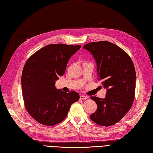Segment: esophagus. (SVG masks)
<instances>
[{
  "mask_svg": "<svg viewBox=\"0 0 153 153\" xmlns=\"http://www.w3.org/2000/svg\"><path fill=\"white\" fill-rule=\"evenodd\" d=\"M79 98L81 99H88V97L85 96V95H80Z\"/></svg>",
  "mask_w": 153,
  "mask_h": 153,
  "instance_id": "1",
  "label": "esophagus"
}]
</instances>
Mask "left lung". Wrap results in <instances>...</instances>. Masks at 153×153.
<instances>
[{"label":"left lung","mask_w":153,"mask_h":153,"mask_svg":"<svg viewBox=\"0 0 153 153\" xmlns=\"http://www.w3.org/2000/svg\"><path fill=\"white\" fill-rule=\"evenodd\" d=\"M83 48L93 55L97 77L106 89L105 98L91 97L97 105L90 116L98 125L110 126L118 123L131 108L134 100L136 74L129 55L108 41L92 42Z\"/></svg>","instance_id":"8db88e82"}]
</instances>
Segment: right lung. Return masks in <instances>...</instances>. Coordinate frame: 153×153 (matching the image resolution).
<instances>
[{"label":"right lung","mask_w":153,"mask_h":153,"mask_svg":"<svg viewBox=\"0 0 153 153\" xmlns=\"http://www.w3.org/2000/svg\"><path fill=\"white\" fill-rule=\"evenodd\" d=\"M81 45H48L27 60L22 74L25 108L37 122L54 126L66 118L71 105L79 99L77 92L64 93L55 82L63 76L68 60Z\"/></svg>","instance_id":"1"}]
</instances>
